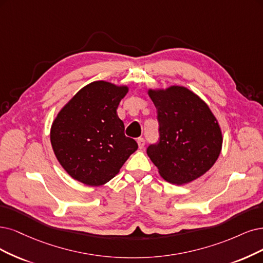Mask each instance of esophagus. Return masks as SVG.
Listing matches in <instances>:
<instances>
[{
    "label": "esophagus",
    "instance_id": "34e87169",
    "mask_svg": "<svg viewBox=\"0 0 263 263\" xmlns=\"http://www.w3.org/2000/svg\"><path fill=\"white\" fill-rule=\"evenodd\" d=\"M137 142H138V145H139V147H140V148H143V147H144V145H145V140H144L143 138H139V139L137 140Z\"/></svg>",
    "mask_w": 263,
    "mask_h": 263
}]
</instances>
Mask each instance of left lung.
I'll list each match as a JSON object with an SVG mask.
<instances>
[{
	"label": "left lung",
	"mask_w": 263,
	"mask_h": 263,
	"mask_svg": "<svg viewBox=\"0 0 263 263\" xmlns=\"http://www.w3.org/2000/svg\"><path fill=\"white\" fill-rule=\"evenodd\" d=\"M157 109L159 142L147 155L169 183H190L205 174L217 161L222 148V132L209 106L187 87L171 85L149 89Z\"/></svg>",
	"instance_id": "obj_1"
}]
</instances>
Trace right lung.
Instances as JSON below:
<instances>
[{"label": "right lung", "instance_id": "obj_1", "mask_svg": "<svg viewBox=\"0 0 263 263\" xmlns=\"http://www.w3.org/2000/svg\"><path fill=\"white\" fill-rule=\"evenodd\" d=\"M128 91L126 85L94 81L57 114L51 126V144L72 179L89 186L104 185L138 149V143L124 135V124L117 115Z\"/></svg>", "mask_w": 263, "mask_h": 263}]
</instances>
